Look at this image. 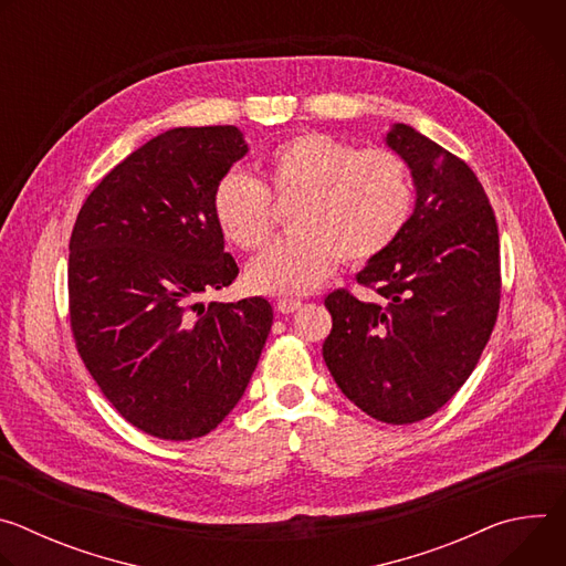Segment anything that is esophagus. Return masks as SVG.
Here are the masks:
<instances>
[{
	"mask_svg": "<svg viewBox=\"0 0 566 566\" xmlns=\"http://www.w3.org/2000/svg\"><path fill=\"white\" fill-rule=\"evenodd\" d=\"M275 308H277L280 313H295L297 308H302V302H300V300H280V302L275 304Z\"/></svg>",
	"mask_w": 566,
	"mask_h": 566,
	"instance_id": "obj_1",
	"label": "esophagus"
}]
</instances>
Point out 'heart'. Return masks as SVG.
Instances as JSON below:
<instances>
[{
  "label": "heart",
  "mask_w": 566,
  "mask_h": 566,
  "mask_svg": "<svg viewBox=\"0 0 566 566\" xmlns=\"http://www.w3.org/2000/svg\"><path fill=\"white\" fill-rule=\"evenodd\" d=\"M266 184L230 170L212 192L221 232L244 251L273 234V203L295 201L291 237L275 241L247 273L258 293L304 295L325 282L340 258L367 262L406 230L415 188L408 166L389 149H356L325 134H302L277 145L266 160Z\"/></svg>",
  "instance_id": "1"
}]
</instances>
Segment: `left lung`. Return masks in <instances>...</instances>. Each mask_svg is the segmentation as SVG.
<instances>
[{
  "instance_id": "left-lung-1",
  "label": "left lung",
  "mask_w": 566,
  "mask_h": 566,
  "mask_svg": "<svg viewBox=\"0 0 566 566\" xmlns=\"http://www.w3.org/2000/svg\"><path fill=\"white\" fill-rule=\"evenodd\" d=\"M385 145L410 168L415 210L394 244L356 280L380 302L327 295L334 317L322 345L340 391L382 423L434 415L472 374L500 308V232L493 208L461 158L410 125Z\"/></svg>"
}]
</instances>
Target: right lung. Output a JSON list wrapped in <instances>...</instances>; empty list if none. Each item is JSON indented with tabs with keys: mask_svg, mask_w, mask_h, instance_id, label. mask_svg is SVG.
Segmentation results:
<instances>
[{
	"mask_svg": "<svg viewBox=\"0 0 566 566\" xmlns=\"http://www.w3.org/2000/svg\"><path fill=\"white\" fill-rule=\"evenodd\" d=\"M234 125L175 127L132 151L87 197L69 241L75 347L118 415L190 441L244 396L273 325L264 297L197 302L237 277L212 212L244 158Z\"/></svg>",
	"mask_w": 566,
	"mask_h": 566,
	"instance_id": "obj_1",
	"label": "right lung"
}]
</instances>
